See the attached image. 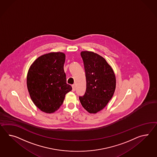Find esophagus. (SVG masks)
Returning a JSON list of instances; mask_svg holds the SVG:
<instances>
[{
  "mask_svg": "<svg viewBox=\"0 0 157 157\" xmlns=\"http://www.w3.org/2000/svg\"><path fill=\"white\" fill-rule=\"evenodd\" d=\"M72 88H73L72 91H75V85H74H74H72Z\"/></svg>",
  "mask_w": 157,
  "mask_h": 157,
  "instance_id": "esophagus-1",
  "label": "esophagus"
}]
</instances>
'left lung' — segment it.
Segmentation results:
<instances>
[{"label":"left lung","mask_w":157,"mask_h":157,"mask_svg":"<svg viewBox=\"0 0 157 157\" xmlns=\"http://www.w3.org/2000/svg\"><path fill=\"white\" fill-rule=\"evenodd\" d=\"M86 78V90L79 96L82 105L90 113L103 109L111 99L116 88L113 69L105 59L98 54L84 51L80 53Z\"/></svg>","instance_id":"8db88e82"}]
</instances>
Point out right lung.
Instances as JSON below:
<instances>
[{
	"mask_svg": "<svg viewBox=\"0 0 157 157\" xmlns=\"http://www.w3.org/2000/svg\"><path fill=\"white\" fill-rule=\"evenodd\" d=\"M65 61L63 53L46 54L36 59L28 70V92L36 106L42 112L51 113L58 110L65 95L72 90L66 83Z\"/></svg>",
	"mask_w": 157,
	"mask_h": 157,
	"instance_id": "1",
	"label": "right lung"
}]
</instances>
